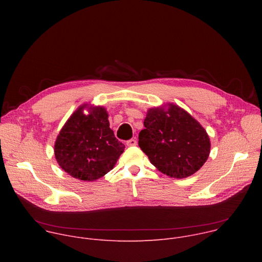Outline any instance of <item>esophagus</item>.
Here are the masks:
<instances>
[{"mask_svg":"<svg viewBox=\"0 0 262 262\" xmlns=\"http://www.w3.org/2000/svg\"><path fill=\"white\" fill-rule=\"evenodd\" d=\"M127 146H136L137 145V140L136 139H130L126 142Z\"/></svg>","mask_w":262,"mask_h":262,"instance_id":"34e87169","label":"esophagus"}]
</instances>
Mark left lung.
Wrapping results in <instances>:
<instances>
[{
    "label": "left lung",
    "mask_w": 262,
    "mask_h": 262,
    "mask_svg": "<svg viewBox=\"0 0 262 262\" xmlns=\"http://www.w3.org/2000/svg\"><path fill=\"white\" fill-rule=\"evenodd\" d=\"M139 134V146L150 163L172 178L196 173L207 161L210 140L188 112L168 102L150 107Z\"/></svg>",
    "instance_id": "left-lung-1"
}]
</instances>
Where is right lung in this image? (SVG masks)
<instances>
[{"label": "right lung", "instance_id": "right-lung-1", "mask_svg": "<svg viewBox=\"0 0 262 262\" xmlns=\"http://www.w3.org/2000/svg\"><path fill=\"white\" fill-rule=\"evenodd\" d=\"M107 118L105 107L84 103L61 128L54 146L55 158L73 178L94 181L102 177L124 151L125 146L115 138Z\"/></svg>", "mask_w": 262, "mask_h": 262}]
</instances>
